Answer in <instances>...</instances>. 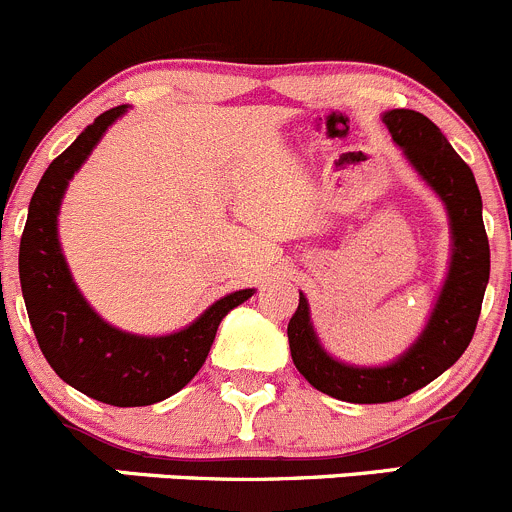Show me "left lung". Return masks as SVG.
Instances as JSON below:
<instances>
[{"instance_id": "1", "label": "left lung", "mask_w": 512, "mask_h": 512, "mask_svg": "<svg viewBox=\"0 0 512 512\" xmlns=\"http://www.w3.org/2000/svg\"><path fill=\"white\" fill-rule=\"evenodd\" d=\"M381 121L418 178L446 208L451 260L436 304L416 342L394 361L379 366L349 364L329 354L314 332L307 297L299 292V307L287 327L294 366L314 389L349 404H386L404 399L451 369L471 344L490 277L483 200L473 170L453 151L441 128L423 113L394 108L386 111Z\"/></svg>"}]
</instances>
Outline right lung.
<instances>
[{
	"mask_svg": "<svg viewBox=\"0 0 512 512\" xmlns=\"http://www.w3.org/2000/svg\"><path fill=\"white\" fill-rule=\"evenodd\" d=\"M126 111L123 103L101 113L41 175L19 245V280L41 354L66 384L103 404L151 406L198 374L225 314L255 289L225 294L188 327L160 337L113 327L81 294L61 250V203L69 180Z\"/></svg>",
	"mask_w": 512,
	"mask_h": 512,
	"instance_id": "obj_1",
	"label": "right lung"
}]
</instances>
